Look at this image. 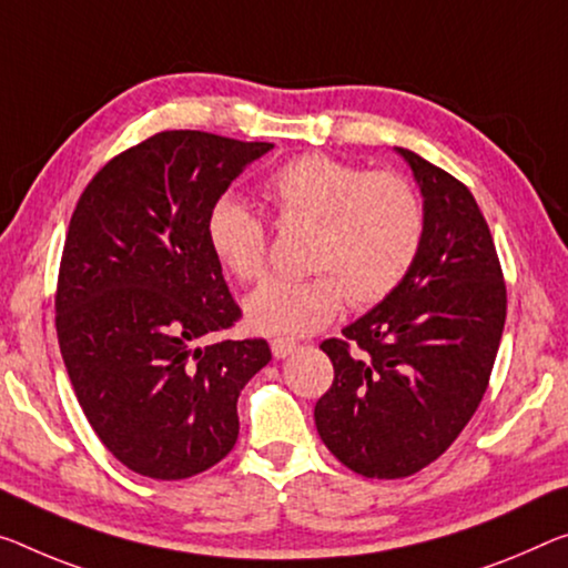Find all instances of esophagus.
<instances>
[{
	"instance_id": "1",
	"label": "esophagus",
	"mask_w": 568,
	"mask_h": 568,
	"mask_svg": "<svg viewBox=\"0 0 568 568\" xmlns=\"http://www.w3.org/2000/svg\"><path fill=\"white\" fill-rule=\"evenodd\" d=\"M296 347H300V343H296V339H290V337H276V339H272V353H274V357H286V355H292Z\"/></svg>"
}]
</instances>
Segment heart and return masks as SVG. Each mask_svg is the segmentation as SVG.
<instances>
[{"label": "heart", "mask_w": 568, "mask_h": 568, "mask_svg": "<svg viewBox=\"0 0 568 568\" xmlns=\"http://www.w3.org/2000/svg\"><path fill=\"white\" fill-rule=\"evenodd\" d=\"M261 195L278 223H314L304 278H272L246 300L256 333H317L343 310L373 307L398 290L424 243L426 213L412 180L368 172L333 154H302L268 174ZM207 246L241 284L268 268V231L246 203L221 197L207 213Z\"/></svg>", "instance_id": "1"}]
</instances>
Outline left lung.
I'll return each instance as SVG.
<instances>
[{"label": "left lung", "instance_id": "obj_1", "mask_svg": "<svg viewBox=\"0 0 568 568\" xmlns=\"http://www.w3.org/2000/svg\"><path fill=\"white\" fill-rule=\"evenodd\" d=\"M424 195L412 272L320 347L335 381L314 406L325 447L371 479L408 477L452 447L483 400L508 292L493 233L465 182L400 150Z\"/></svg>", "mask_w": 568, "mask_h": 568}]
</instances>
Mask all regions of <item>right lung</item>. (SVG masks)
Instances as JSON below:
<instances>
[{"label":"right lung","mask_w":568,"mask_h":568,"mask_svg":"<svg viewBox=\"0 0 568 568\" xmlns=\"http://www.w3.org/2000/svg\"><path fill=\"white\" fill-rule=\"evenodd\" d=\"M274 144L174 129L93 174L68 225L55 290L60 353L85 418L136 475L185 479L239 439L241 388L272 361L241 320L207 213Z\"/></svg>","instance_id":"add662e5"}]
</instances>
